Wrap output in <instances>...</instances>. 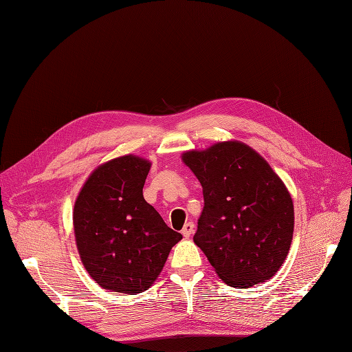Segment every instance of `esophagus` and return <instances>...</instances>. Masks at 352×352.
I'll return each mask as SVG.
<instances>
[{
	"label": "esophagus",
	"mask_w": 352,
	"mask_h": 352,
	"mask_svg": "<svg viewBox=\"0 0 352 352\" xmlns=\"http://www.w3.org/2000/svg\"><path fill=\"white\" fill-rule=\"evenodd\" d=\"M192 232H194V223H192V222L186 223L184 228H183V230H181V233H183L184 238H190V235H191Z\"/></svg>",
	"instance_id": "34e87169"
}]
</instances>
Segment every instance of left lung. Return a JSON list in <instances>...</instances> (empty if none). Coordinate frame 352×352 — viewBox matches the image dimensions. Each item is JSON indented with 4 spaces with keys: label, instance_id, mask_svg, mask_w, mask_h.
<instances>
[{
    "label": "left lung",
    "instance_id": "8db88e82",
    "mask_svg": "<svg viewBox=\"0 0 352 352\" xmlns=\"http://www.w3.org/2000/svg\"><path fill=\"white\" fill-rule=\"evenodd\" d=\"M183 162L203 187L204 207L194 243L232 287H252L274 277L287 258L294 207L270 164L238 140L187 151Z\"/></svg>",
    "mask_w": 352,
    "mask_h": 352
}]
</instances>
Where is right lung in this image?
Here are the masks:
<instances>
[{
	"instance_id": "obj_1",
	"label": "right lung",
	"mask_w": 352,
	"mask_h": 352,
	"mask_svg": "<svg viewBox=\"0 0 352 352\" xmlns=\"http://www.w3.org/2000/svg\"><path fill=\"white\" fill-rule=\"evenodd\" d=\"M151 162L124 155L96 168L74 206L76 248L102 289L136 294L158 278L181 233L143 199Z\"/></svg>"
}]
</instances>
